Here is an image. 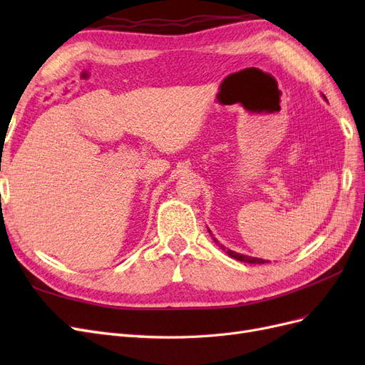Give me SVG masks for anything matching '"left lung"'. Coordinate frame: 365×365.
<instances>
[{"label":"left lung","mask_w":365,"mask_h":365,"mask_svg":"<svg viewBox=\"0 0 365 365\" xmlns=\"http://www.w3.org/2000/svg\"><path fill=\"white\" fill-rule=\"evenodd\" d=\"M324 97V96H323ZM326 98V97H324ZM327 101V98H326ZM210 231V230H208ZM212 235V233H210ZM213 240L216 242V244L219 245V248L220 250H224L230 257H233V259H236V260H239V262H245V263H268V260H263V259H259V257H251V256H245V254H240V252H236V251H231V250H228V248H225L222 244H219V242L213 237Z\"/></svg>","instance_id":"8db88e82"}]
</instances>
